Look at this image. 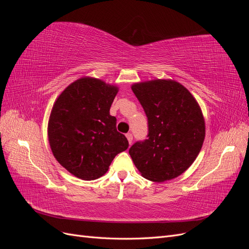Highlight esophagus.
Listing matches in <instances>:
<instances>
[{
  "label": "esophagus",
  "mask_w": 249,
  "mask_h": 249,
  "mask_svg": "<svg viewBox=\"0 0 249 249\" xmlns=\"http://www.w3.org/2000/svg\"><path fill=\"white\" fill-rule=\"evenodd\" d=\"M125 136H126L127 141H129L130 144H132V141H133V135H132L131 133H127V134L125 135Z\"/></svg>",
  "instance_id": "1"
}]
</instances>
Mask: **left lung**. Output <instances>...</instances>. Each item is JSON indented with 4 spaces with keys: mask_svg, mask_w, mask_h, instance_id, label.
Here are the masks:
<instances>
[{
    "mask_svg": "<svg viewBox=\"0 0 249 249\" xmlns=\"http://www.w3.org/2000/svg\"><path fill=\"white\" fill-rule=\"evenodd\" d=\"M132 90L148 124L147 139L129 149L135 166L153 182L180 176L196 159L205 140V119L198 103L173 80L135 83Z\"/></svg>",
    "mask_w": 249,
    "mask_h": 249,
    "instance_id": "left-lung-1",
    "label": "left lung"
}]
</instances>
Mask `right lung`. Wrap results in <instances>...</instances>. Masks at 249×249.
Masks as SVG:
<instances>
[{
	"label": "right lung",
	"mask_w": 249,
	"mask_h": 249,
	"mask_svg": "<svg viewBox=\"0 0 249 249\" xmlns=\"http://www.w3.org/2000/svg\"><path fill=\"white\" fill-rule=\"evenodd\" d=\"M118 87L85 77L67 86L51 111L48 137L56 160L84 180L104 176L119 153L129 147L116 130L110 107Z\"/></svg>",
	"instance_id": "add662e5"
}]
</instances>
